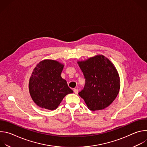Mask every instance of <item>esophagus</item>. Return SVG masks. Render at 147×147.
I'll return each mask as SVG.
<instances>
[{"instance_id":"obj_1","label":"esophagus","mask_w":147,"mask_h":147,"mask_svg":"<svg viewBox=\"0 0 147 147\" xmlns=\"http://www.w3.org/2000/svg\"><path fill=\"white\" fill-rule=\"evenodd\" d=\"M74 92L76 94H77L78 93V90L77 89V88H74Z\"/></svg>"}]
</instances>
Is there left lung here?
Returning a JSON list of instances; mask_svg holds the SVG:
<instances>
[{
	"label": "left lung",
	"instance_id": "left-lung-1",
	"mask_svg": "<svg viewBox=\"0 0 147 147\" xmlns=\"http://www.w3.org/2000/svg\"><path fill=\"white\" fill-rule=\"evenodd\" d=\"M77 63L86 78V85L78 95L92 111L109 107L117 97L120 87L118 72L103 55H96Z\"/></svg>",
	"mask_w": 147,
	"mask_h": 147
}]
</instances>
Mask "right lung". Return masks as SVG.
<instances>
[{"label":"right lung","instance_id":"add662e5","mask_svg":"<svg viewBox=\"0 0 147 147\" xmlns=\"http://www.w3.org/2000/svg\"><path fill=\"white\" fill-rule=\"evenodd\" d=\"M63 67L56 60L47 59L34 68L29 81V91L38 107L55 110L66 95L73 92L60 76Z\"/></svg>","mask_w":147,"mask_h":147}]
</instances>
